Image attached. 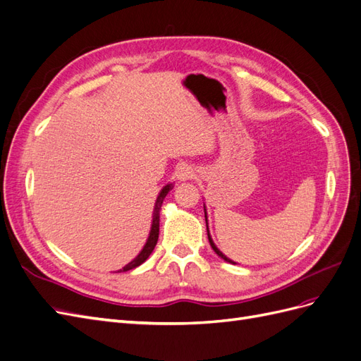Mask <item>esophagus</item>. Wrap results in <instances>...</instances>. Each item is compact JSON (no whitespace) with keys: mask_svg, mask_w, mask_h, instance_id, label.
<instances>
[{"mask_svg":"<svg viewBox=\"0 0 361 361\" xmlns=\"http://www.w3.org/2000/svg\"><path fill=\"white\" fill-rule=\"evenodd\" d=\"M176 176L179 180H190L195 176V170L188 166V164H180L176 171Z\"/></svg>","mask_w":361,"mask_h":361,"instance_id":"obj_1","label":"esophagus"}]
</instances>
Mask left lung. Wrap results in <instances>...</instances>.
Listing matches in <instances>:
<instances>
[{
    "instance_id": "left-lung-1",
    "label": "left lung",
    "mask_w": 361,
    "mask_h": 361,
    "mask_svg": "<svg viewBox=\"0 0 361 361\" xmlns=\"http://www.w3.org/2000/svg\"><path fill=\"white\" fill-rule=\"evenodd\" d=\"M204 218H206V227H207V216H206V209H204ZM207 238H209V244H211V247L214 248V251H215V253H216L218 256H220L221 259H224L226 262H228V264H236V262H233V260H231V259H228V257H226V256H224V255L221 253V251L216 248V245L214 244V241H212V238H211V235H209V231H207Z\"/></svg>"
}]
</instances>
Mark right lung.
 Masks as SVG:
<instances>
[{
    "label": "right lung",
    "instance_id": "obj_1",
    "mask_svg": "<svg viewBox=\"0 0 361 361\" xmlns=\"http://www.w3.org/2000/svg\"><path fill=\"white\" fill-rule=\"evenodd\" d=\"M170 190H173V183L166 185V187L161 190V192L158 195L155 207H154V221H152L150 233H149V238H147V241H146L143 250L140 251V255L134 260H130L129 264L126 267H123V269H120V271H129V269H134V268L140 267L150 256L152 251H154V248H155V245L158 243V236H159V212H161V204H162L164 199H166V195L169 194Z\"/></svg>",
    "mask_w": 361,
    "mask_h": 361
}]
</instances>
